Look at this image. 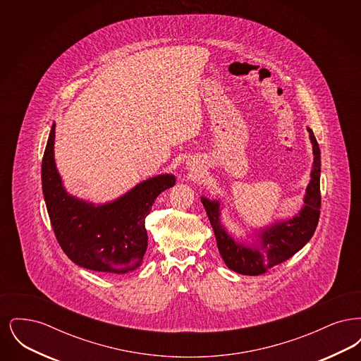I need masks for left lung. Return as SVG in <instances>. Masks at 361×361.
<instances>
[{"label": "left lung", "instance_id": "obj_1", "mask_svg": "<svg viewBox=\"0 0 361 361\" xmlns=\"http://www.w3.org/2000/svg\"><path fill=\"white\" fill-rule=\"evenodd\" d=\"M312 145V171L306 188L305 206L291 219L271 224L258 231L250 245L235 240L221 222V202L202 196L209 224L212 226L219 253L224 264L240 275L258 276L265 274L277 264L284 262L299 252L312 237L319 221L321 208V152L312 130L307 127Z\"/></svg>", "mask_w": 361, "mask_h": 361}]
</instances>
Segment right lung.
<instances>
[{"instance_id": "right-lung-1", "label": "right lung", "mask_w": 361, "mask_h": 361, "mask_svg": "<svg viewBox=\"0 0 361 361\" xmlns=\"http://www.w3.org/2000/svg\"><path fill=\"white\" fill-rule=\"evenodd\" d=\"M54 139L55 124L42 161V185L62 250L74 264L90 271L121 275L137 269L147 249L145 218L157 196L176 184L174 176H155L119 199L96 206L66 192L54 159Z\"/></svg>"}]
</instances>
